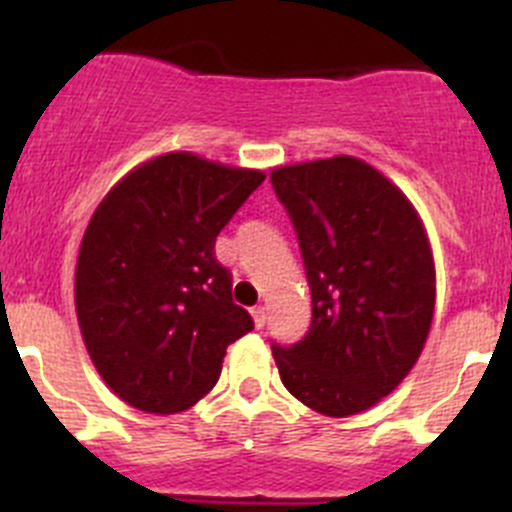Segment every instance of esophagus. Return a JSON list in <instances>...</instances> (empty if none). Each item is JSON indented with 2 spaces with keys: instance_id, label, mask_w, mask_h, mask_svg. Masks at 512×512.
Wrapping results in <instances>:
<instances>
[{
  "instance_id": "esophagus-1",
  "label": "esophagus",
  "mask_w": 512,
  "mask_h": 512,
  "mask_svg": "<svg viewBox=\"0 0 512 512\" xmlns=\"http://www.w3.org/2000/svg\"><path fill=\"white\" fill-rule=\"evenodd\" d=\"M252 322H255V327H257V329L265 327V322H267V312H265V307H255V309H252Z\"/></svg>"
}]
</instances>
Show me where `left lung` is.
Returning <instances> with one entry per match:
<instances>
[{
  "mask_svg": "<svg viewBox=\"0 0 512 512\" xmlns=\"http://www.w3.org/2000/svg\"><path fill=\"white\" fill-rule=\"evenodd\" d=\"M270 180L312 292L307 337L272 347L280 379L317 414H361L406 379L431 332L436 267L426 227L361 158L280 165Z\"/></svg>",
  "mask_w": 512,
  "mask_h": 512,
  "instance_id": "left-lung-1",
  "label": "left lung"
}]
</instances>
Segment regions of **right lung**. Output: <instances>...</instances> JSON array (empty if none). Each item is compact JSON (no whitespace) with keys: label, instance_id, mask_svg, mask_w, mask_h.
<instances>
[{"label":"right lung","instance_id":"1","mask_svg":"<svg viewBox=\"0 0 512 512\" xmlns=\"http://www.w3.org/2000/svg\"><path fill=\"white\" fill-rule=\"evenodd\" d=\"M265 180L188 151L123 175L98 203L76 260V317L108 389L146 414H178L220 379L252 329L232 302L215 237Z\"/></svg>","mask_w":512,"mask_h":512}]
</instances>
